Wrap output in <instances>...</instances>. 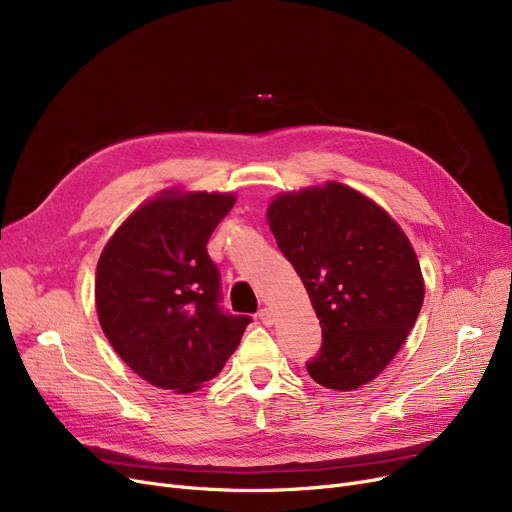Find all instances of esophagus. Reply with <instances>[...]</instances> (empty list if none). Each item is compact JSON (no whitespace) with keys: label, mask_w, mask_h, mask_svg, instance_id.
Wrapping results in <instances>:
<instances>
[{"label":"esophagus","mask_w":512,"mask_h":512,"mask_svg":"<svg viewBox=\"0 0 512 512\" xmlns=\"http://www.w3.org/2000/svg\"><path fill=\"white\" fill-rule=\"evenodd\" d=\"M259 319L263 321L265 326H272V324H274V311H272L270 307H263V309L259 311Z\"/></svg>","instance_id":"34e87169"}]
</instances>
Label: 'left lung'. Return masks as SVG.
<instances>
[{"instance_id":"8db88e82","label":"left lung","mask_w":512,"mask_h":512,"mask_svg":"<svg viewBox=\"0 0 512 512\" xmlns=\"http://www.w3.org/2000/svg\"><path fill=\"white\" fill-rule=\"evenodd\" d=\"M265 218L324 336L309 375L338 392L369 384L405 344L423 305L421 265L405 230L334 180L276 195Z\"/></svg>"}]
</instances>
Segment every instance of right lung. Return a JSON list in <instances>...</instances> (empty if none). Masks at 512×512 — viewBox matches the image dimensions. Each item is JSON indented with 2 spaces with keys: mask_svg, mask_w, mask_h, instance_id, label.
Masks as SVG:
<instances>
[{
  "mask_svg": "<svg viewBox=\"0 0 512 512\" xmlns=\"http://www.w3.org/2000/svg\"><path fill=\"white\" fill-rule=\"evenodd\" d=\"M234 193L166 188L134 209L97 261L95 307L118 357L155 388L188 394L222 371L249 326L222 313L207 240Z\"/></svg>",
  "mask_w": 512,
  "mask_h": 512,
  "instance_id": "add662e5",
  "label": "right lung"
}]
</instances>
